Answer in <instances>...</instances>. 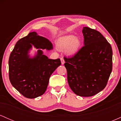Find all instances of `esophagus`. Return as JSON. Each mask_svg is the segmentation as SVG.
I'll list each match as a JSON object with an SVG mask.
<instances>
[{"instance_id": "1", "label": "esophagus", "mask_w": 121, "mask_h": 121, "mask_svg": "<svg viewBox=\"0 0 121 121\" xmlns=\"http://www.w3.org/2000/svg\"><path fill=\"white\" fill-rule=\"evenodd\" d=\"M60 60H61V64H62V65L64 64V63H65V60H64V58L62 57H61L60 58Z\"/></svg>"}]
</instances>
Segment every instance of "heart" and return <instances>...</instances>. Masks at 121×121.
<instances>
[{
  "mask_svg": "<svg viewBox=\"0 0 121 121\" xmlns=\"http://www.w3.org/2000/svg\"><path fill=\"white\" fill-rule=\"evenodd\" d=\"M81 47V41L78 37L70 35L60 38L57 42V47L60 50L66 49V53L69 55H74L78 52Z\"/></svg>",
  "mask_w": 121,
  "mask_h": 121,
  "instance_id": "heart-1",
  "label": "heart"
}]
</instances>
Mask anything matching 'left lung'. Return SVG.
<instances>
[{
  "mask_svg": "<svg viewBox=\"0 0 121 121\" xmlns=\"http://www.w3.org/2000/svg\"><path fill=\"white\" fill-rule=\"evenodd\" d=\"M84 45L70 58L64 57L68 84L81 97H91L106 87L112 71V47L99 32L84 27Z\"/></svg>",
  "mask_w": 121,
  "mask_h": 121,
  "instance_id": "1",
  "label": "left lung"
}]
</instances>
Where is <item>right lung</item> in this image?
Instances as JSON below:
<instances>
[{"label":"right lung","instance_id":"right-lung-1","mask_svg":"<svg viewBox=\"0 0 121 121\" xmlns=\"http://www.w3.org/2000/svg\"><path fill=\"white\" fill-rule=\"evenodd\" d=\"M32 45L39 50L34 58H30L28 53ZM40 49H53L52 43L32 32L16 43L9 56L11 83L28 98H36L45 93L51 74L61 65L60 59H48Z\"/></svg>","mask_w":121,"mask_h":121}]
</instances>
